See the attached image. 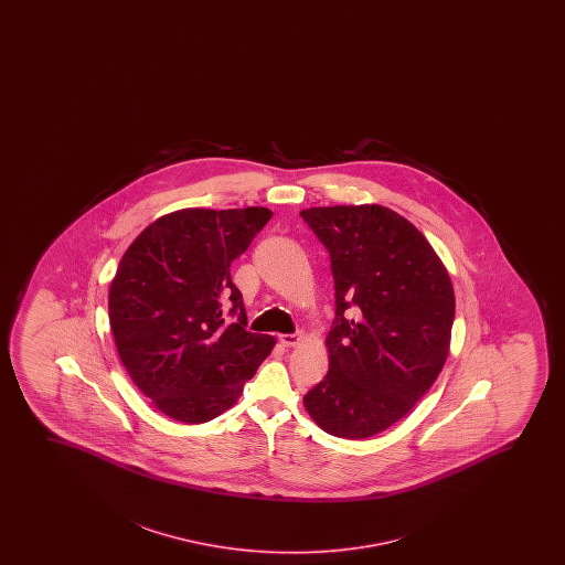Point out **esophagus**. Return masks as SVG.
Here are the masks:
<instances>
[{
    "label": "esophagus",
    "mask_w": 565,
    "mask_h": 565,
    "mask_svg": "<svg viewBox=\"0 0 565 565\" xmlns=\"http://www.w3.org/2000/svg\"><path fill=\"white\" fill-rule=\"evenodd\" d=\"M302 338H305L302 332L281 333V335H279V341H281V345H284V348H295V345H297V343H299Z\"/></svg>",
    "instance_id": "esophagus-1"
}]
</instances>
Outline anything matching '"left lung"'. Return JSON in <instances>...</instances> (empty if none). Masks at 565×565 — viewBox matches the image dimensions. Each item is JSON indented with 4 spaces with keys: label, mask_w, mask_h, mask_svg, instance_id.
Masks as SVG:
<instances>
[{
    "label": "left lung",
    "mask_w": 565,
    "mask_h": 565,
    "mask_svg": "<svg viewBox=\"0 0 565 565\" xmlns=\"http://www.w3.org/2000/svg\"><path fill=\"white\" fill-rule=\"evenodd\" d=\"M330 253L335 320L330 369L302 397L338 438L363 440L405 417L448 359L456 295L433 245L380 204L301 212Z\"/></svg>",
    "instance_id": "8db88e82"
}]
</instances>
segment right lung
Segmentation results:
<instances>
[{"instance_id": "obj_1", "label": "right lung", "mask_w": 565, "mask_h": 565, "mask_svg": "<svg viewBox=\"0 0 565 565\" xmlns=\"http://www.w3.org/2000/svg\"><path fill=\"white\" fill-rule=\"evenodd\" d=\"M270 217L263 206L178 210L148 225L117 266L108 295L117 353L173 420L199 425L230 409L276 345L248 332L230 274Z\"/></svg>"}]
</instances>
